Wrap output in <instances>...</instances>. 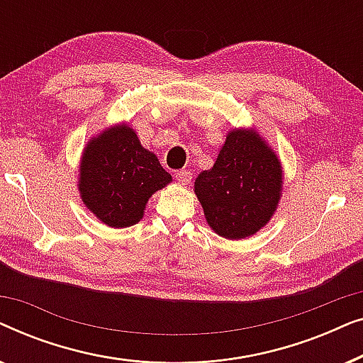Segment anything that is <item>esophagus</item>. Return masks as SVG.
<instances>
[{
	"label": "esophagus",
	"mask_w": 363,
	"mask_h": 363,
	"mask_svg": "<svg viewBox=\"0 0 363 363\" xmlns=\"http://www.w3.org/2000/svg\"><path fill=\"white\" fill-rule=\"evenodd\" d=\"M175 180L180 183V185H188L191 182V172L188 170H178L175 173Z\"/></svg>",
	"instance_id": "34e87169"
}]
</instances>
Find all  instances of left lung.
<instances>
[{
    "instance_id": "8db88e82",
    "label": "left lung",
    "mask_w": 363,
    "mask_h": 363,
    "mask_svg": "<svg viewBox=\"0 0 363 363\" xmlns=\"http://www.w3.org/2000/svg\"><path fill=\"white\" fill-rule=\"evenodd\" d=\"M282 170L274 152L250 130H233L211 170L195 182L208 225L228 240H241L269 221L281 198Z\"/></svg>"
}]
</instances>
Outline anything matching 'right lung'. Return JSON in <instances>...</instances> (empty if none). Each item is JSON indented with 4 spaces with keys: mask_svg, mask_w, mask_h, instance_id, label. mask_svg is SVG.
<instances>
[{
    "mask_svg": "<svg viewBox=\"0 0 363 363\" xmlns=\"http://www.w3.org/2000/svg\"><path fill=\"white\" fill-rule=\"evenodd\" d=\"M170 182V173L128 125L106 130L84 150L79 190L84 205L107 226L135 225L148 198Z\"/></svg>",
    "mask_w": 363,
    "mask_h": 363,
    "instance_id": "1",
    "label": "right lung"
}]
</instances>
